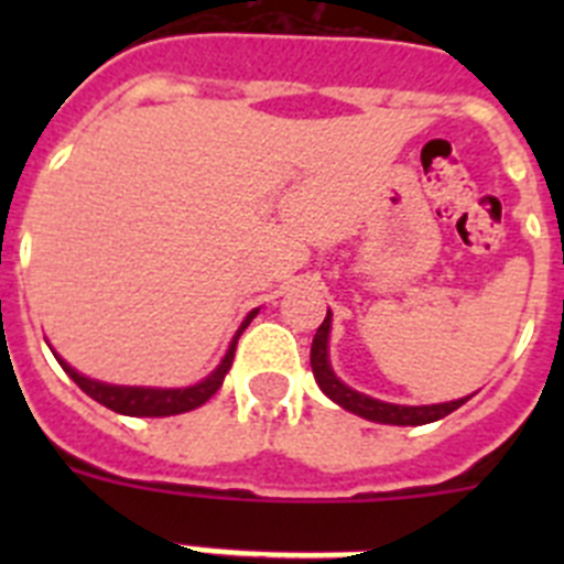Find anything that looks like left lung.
I'll return each instance as SVG.
<instances>
[{"label": "left lung", "mask_w": 564, "mask_h": 564, "mask_svg": "<svg viewBox=\"0 0 564 564\" xmlns=\"http://www.w3.org/2000/svg\"><path fill=\"white\" fill-rule=\"evenodd\" d=\"M330 311H327L325 322L313 336V347H311V367L313 376H316V383L322 387L330 401H336L338 406H344L352 415H361L367 421L376 423H392V426H421V423H432L446 417L449 412H455L457 406L468 401V398H460V401H449V403H432V406H403V403H387L378 401V398L364 395V392L350 390L347 383L338 381L336 372L330 367V356H327V341H330Z\"/></svg>", "instance_id": "left-lung-1"}]
</instances>
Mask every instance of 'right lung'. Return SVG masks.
Returning a JSON list of instances; mask_svg holds the SVG:
<instances>
[{"label":"right lung","instance_id":"add662e5","mask_svg":"<svg viewBox=\"0 0 564 564\" xmlns=\"http://www.w3.org/2000/svg\"><path fill=\"white\" fill-rule=\"evenodd\" d=\"M253 316H257V311L248 313L246 322H242V327H239L237 336H234L231 347H228L226 358L217 364V370H214L208 378H203L200 383H194V387H181V390H154V387H115V383L93 381V378H87V376H82V372L73 370V367H69L62 356H56V358H58V364L64 367V372H67V376L73 378V381H76L78 387H82V390L93 398V401L104 403L107 410L118 412V415H132V417L181 415V412H192V410H197V406H203V403H206L214 392L220 390L223 378H226V372L231 370L234 350H237L239 336H242V330L251 325Z\"/></svg>","mask_w":564,"mask_h":564}]
</instances>
